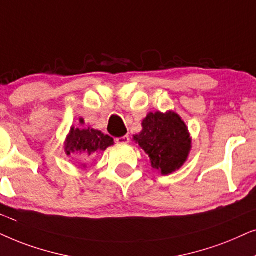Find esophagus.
<instances>
[{"mask_svg":"<svg viewBox=\"0 0 256 256\" xmlns=\"http://www.w3.org/2000/svg\"><path fill=\"white\" fill-rule=\"evenodd\" d=\"M116 142H117L118 144H128V142H130V137H128V134L122 136V137H119L116 139Z\"/></svg>","mask_w":256,"mask_h":256,"instance_id":"34e87169","label":"esophagus"}]
</instances>
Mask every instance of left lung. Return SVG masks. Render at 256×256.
<instances>
[{
    "label": "left lung",
    "mask_w": 256,
    "mask_h": 256,
    "mask_svg": "<svg viewBox=\"0 0 256 256\" xmlns=\"http://www.w3.org/2000/svg\"><path fill=\"white\" fill-rule=\"evenodd\" d=\"M134 140L148 154L152 168L162 176L182 168L192 148V138L182 117L173 111L150 112Z\"/></svg>",
    "instance_id": "left-lung-1"
}]
</instances>
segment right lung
Segmentation results:
<instances>
[{
    "label": "right lung",
    "mask_w": 256,
    "mask_h": 256,
    "mask_svg": "<svg viewBox=\"0 0 256 256\" xmlns=\"http://www.w3.org/2000/svg\"><path fill=\"white\" fill-rule=\"evenodd\" d=\"M80 124H84L83 118H80ZM114 144V138L102 134L100 131L90 128L72 126L64 142V150L66 156H70L71 153H80L84 156H90L105 151L108 146Z\"/></svg>",
    "instance_id": "obj_1"
}]
</instances>
